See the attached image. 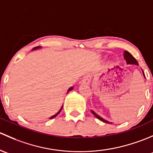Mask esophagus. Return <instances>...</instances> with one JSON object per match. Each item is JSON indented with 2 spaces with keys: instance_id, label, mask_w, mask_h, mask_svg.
<instances>
[{
  "instance_id": "34e87169",
  "label": "esophagus",
  "mask_w": 153,
  "mask_h": 153,
  "mask_svg": "<svg viewBox=\"0 0 153 153\" xmlns=\"http://www.w3.org/2000/svg\"><path fill=\"white\" fill-rule=\"evenodd\" d=\"M90 82H91V76L89 74L85 75L82 80V82L84 83V84H89Z\"/></svg>"
}]
</instances>
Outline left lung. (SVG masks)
Here are the masks:
<instances>
[{"label": "left lung", "mask_w": 153, "mask_h": 153, "mask_svg": "<svg viewBox=\"0 0 153 153\" xmlns=\"http://www.w3.org/2000/svg\"><path fill=\"white\" fill-rule=\"evenodd\" d=\"M124 59H125L127 64H130V65H138V62L136 61V59H135V58L133 56V55H132L130 52H128V51H124ZM142 71H143V70H142ZM143 75H144V71H143ZM91 112H92L93 114H94V116H95L97 118V119H99L100 120L102 121L103 122H105V123L112 124L111 122H108L107 120H105L104 119H102L101 116H99V115H97V113H96L94 111H91Z\"/></svg>", "instance_id": "1"}]
</instances>
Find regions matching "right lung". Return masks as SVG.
<instances>
[{
	"mask_svg": "<svg viewBox=\"0 0 153 153\" xmlns=\"http://www.w3.org/2000/svg\"><path fill=\"white\" fill-rule=\"evenodd\" d=\"M40 48V46H37V47H35V48H33V50H35V49H37V48ZM73 87H71L70 88H69V89L68 90V92H69V91H72V90H73ZM62 108H61V109L60 110H59V112H58V113H56V114H55V115H53V116H51V118H50V119H53V118H54V117H56V116H57V115H58V113H60V111H62Z\"/></svg>",
	"mask_w": 153,
	"mask_h": 153,
	"instance_id": "right-lung-1",
	"label": "right lung"
}]
</instances>
